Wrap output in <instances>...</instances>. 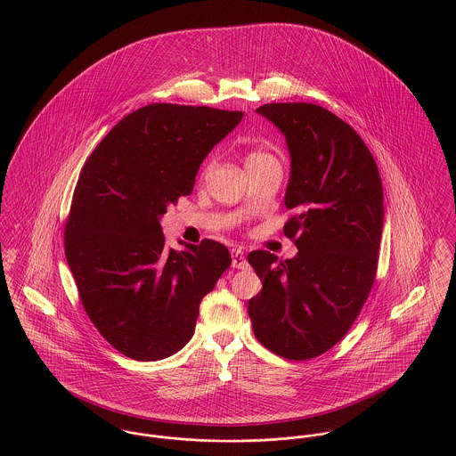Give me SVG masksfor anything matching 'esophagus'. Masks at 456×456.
Returning <instances> with one entry per match:
<instances>
[{
  "mask_svg": "<svg viewBox=\"0 0 456 456\" xmlns=\"http://www.w3.org/2000/svg\"><path fill=\"white\" fill-rule=\"evenodd\" d=\"M232 266L233 268H246L248 266V260H246V255L242 249H232Z\"/></svg>",
  "mask_w": 456,
  "mask_h": 456,
  "instance_id": "34e87169",
  "label": "esophagus"
}]
</instances>
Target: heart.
<instances>
[{
  "label": "heart",
  "mask_w": 456,
  "mask_h": 456,
  "mask_svg": "<svg viewBox=\"0 0 456 456\" xmlns=\"http://www.w3.org/2000/svg\"><path fill=\"white\" fill-rule=\"evenodd\" d=\"M263 163H277V159L265 152V151H251L246 158V167H253V165H263ZM210 167V165H208Z\"/></svg>",
  "instance_id": "heart-1"
}]
</instances>
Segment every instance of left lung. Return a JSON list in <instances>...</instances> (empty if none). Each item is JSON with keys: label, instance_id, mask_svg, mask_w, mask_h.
<instances>
[{"label": "left lung", "instance_id": "obj_1", "mask_svg": "<svg viewBox=\"0 0 456 456\" xmlns=\"http://www.w3.org/2000/svg\"><path fill=\"white\" fill-rule=\"evenodd\" d=\"M286 138L291 170L284 235L298 253L279 260L253 251L263 282L248 313L261 344L289 360L333 347L362 311L376 279L383 235V184L374 156L340 118L313 103L256 110Z\"/></svg>", "mask_w": 456, "mask_h": 456}]
</instances>
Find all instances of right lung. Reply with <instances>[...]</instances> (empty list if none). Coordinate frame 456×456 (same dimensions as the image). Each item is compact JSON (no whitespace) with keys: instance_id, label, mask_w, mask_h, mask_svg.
I'll return each instance as SVG.
<instances>
[{"instance_id":"1","label":"right lung","mask_w":456,"mask_h":456,"mask_svg":"<svg viewBox=\"0 0 456 456\" xmlns=\"http://www.w3.org/2000/svg\"><path fill=\"white\" fill-rule=\"evenodd\" d=\"M244 114L152 103L121 119L86 161L65 228L68 266L98 331L156 362L195 333L201 298L232 265L216 240L165 246L161 217L191 195L200 165Z\"/></svg>"}]
</instances>
